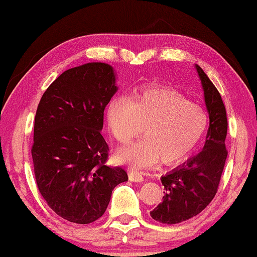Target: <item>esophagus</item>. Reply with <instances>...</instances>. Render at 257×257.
Instances as JSON below:
<instances>
[{
	"label": "esophagus",
	"mask_w": 257,
	"mask_h": 257,
	"mask_svg": "<svg viewBox=\"0 0 257 257\" xmlns=\"http://www.w3.org/2000/svg\"><path fill=\"white\" fill-rule=\"evenodd\" d=\"M128 178L133 183H141V181H144V176L141 175V172L137 171V170H130L128 171Z\"/></svg>",
	"instance_id": "esophagus-1"
}]
</instances>
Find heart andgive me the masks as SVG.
<instances>
[{
  "instance_id": "1",
  "label": "heart",
  "mask_w": 257,
  "mask_h": 257,
  "mask_svg": "<svg viewBox=\"0 0 257 257\" xmlns=\"http://www.w3.org/2000/svg\"><path fill=\"white\" fill-rule=\"evenodd\" d=\"M112 137L127 144L145 127L146 139L121 149L117 160L133 167L177 163L194 151L208 128V116L171 89L152 88L136 92L128 101L115 98L106 109Z\"/></svg>"
}]
</instances>
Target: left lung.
I'll list each match as a JSON object with an SVG mask.
<instances>
[{"mask_svg":"<svg viewBox=\"0 0 257 257\" xmlns=\"http://www.w3.org/2000/svg\"><path fill=\"white\" fill-rule=\"evenodd\" d=\"M195 69L202 85L209 128L202 152L161 177L165 189L163 201L151 211V216L163 224L192 218L211 202L227 157V116L222 96L204 71L197 64Z\"/></svg>","mask_w":257,"mask_h":257,"instance_id":"left-lung-1","label":"left lung"}]
</instances>
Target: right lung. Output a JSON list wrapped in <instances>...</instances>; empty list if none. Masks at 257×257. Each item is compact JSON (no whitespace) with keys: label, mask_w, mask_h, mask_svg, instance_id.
<instances>
[{"label":"right lung","mask_w":257,"mask_h":257,"mask_svg":"<svg viewBox=\"0 0 257 257\" xmlns=\"http://www.w3.org/2000/svg\"><path fill=\"white\" fill-rule=\"evenodd\" d=\"M117 90L111 65L86 63L64 71L38 105L35 180L48 206L71 223L95 222L113 188L128 179L123 168L105 164L109 147L101 134L104 109Z\"/></svg>","instance_id":"add662e5"}]
</instances>
